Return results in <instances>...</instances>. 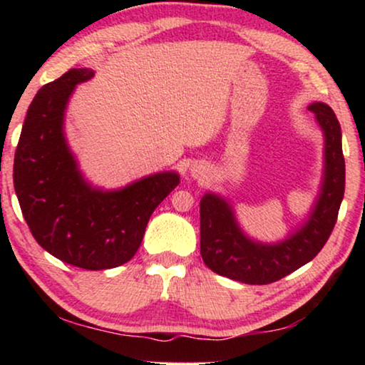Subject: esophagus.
I'll list each match as a JSON object with an SVG mask.
<instances>
[{"label":"esophagus","instance_id":"esophagus-1","mask_svg":"<svg viewBox=\"0 0 365 365\" xmlns=\"http://www.w3.org/2000/svg\"><path fill=\"white\" fill-rule=\"evenodd\" d=\"M204 171H206V169H204L201 164H194V166L191 168V176L194 179H199V178L204 176Z\"/></svg>","mask_w":365,"mask_h":365}]
</instances>
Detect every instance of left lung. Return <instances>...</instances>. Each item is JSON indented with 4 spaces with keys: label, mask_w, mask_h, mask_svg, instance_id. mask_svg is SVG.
<instances>
[{
    "label": "left lung",
    "mask_w": 365,
    "mask_h": 365,
    "mask_svg": "<svg viewBox=\"0 0 365 365\" xmlns=\"http://www.w3.org/2000/svg\"><path fill=\"white\" fill-rule=\"evenodd\" d=\"M324 136V169L311 211L286 237L261 242L247 236L232 204L207 191L201 199V256L219 276L244 284H271L312 261L331 236L346 186L342 133L336 114L326 103L309 104Z\"/></svg>",
    "instance_id": "left-lung-1"
}]
</instances>
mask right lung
<instances>
[{
	"mask_svg": "<svg viewBox=\"0 0 365 365\" xmlns=\"http://www.w3.org/2000/svg\"><path fill=\"white\" fill-rule=\"evenodd\" d=\"M93 76V69L74 68L39 89L14 153L13 181L39 246L71 266L103 271L136 254L154 209L181 178L163 171L119 189L93 186L84 178L68 144L64 116L74 89Z\"/></svg>",
	"mask_w": 365,
	"mask_h": 365,
	"instance_id": "1",
	"label": "right lung"
}]
</instances>
